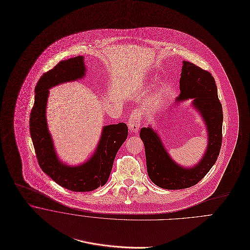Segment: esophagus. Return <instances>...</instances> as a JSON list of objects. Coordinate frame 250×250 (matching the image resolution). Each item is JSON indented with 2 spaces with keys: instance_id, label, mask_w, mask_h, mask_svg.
<instances>
[{
  "instance_id": "esophagus-1",
  "label": "esophagus",
  "mask_w": 250,
  "mask_h": 250,
  "mask_svg": "<svg viewBox=\"0 0 250 250\" xmlns=\"http://www.w3.org/2000/svg\"><path fill=\"white\" fill-rule=\"evenodd\" d=\"M128 128L131 133H134V134L138 133L139 128H140V121L137 118V116L131 115V117L129 118V121H128Z\"/></svg>"
}]
</instances>
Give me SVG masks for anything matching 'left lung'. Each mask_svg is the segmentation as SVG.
<instances>
[{
  "label": "left lung",
  "instance_id": "8db88e82",
  "mask_svg": "<svg viewBox=\"0 0 250 250\" xmlns=\"http://www.w3.org/2000/svg\"><path fill=\"white\" fill-rule=\"evenodd\" d=\"M180 91L176 102L193 100L192 105L199 112L208 132V146L199 162L188 168L179 165L170 157L161 138L151 126L143 127L140 131L150 181L161 188L172 190L188 188L199 183L215 163L222 142V106L211 74L184 61Z\"/></svg>",
  "mask_w": 250,
  "mask_h": 250
}]
</instances>
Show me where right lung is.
Segmentation results:
<instances>
[{
	"instance_id": "obj_1",
	"label": "right lung",
	"mask_w": 250,
	"mask_h": 250,
	"mask_svg": "<svg viewBox=\"0 0 250 250\" xmlns=\"http://www.w3.org/2000/svg\"><path fill=\"white\" fill-rule=\"evenodd\" d=\"M85 73L83 56L62 61L45 72L37 84L35 104L30 117L31 137L42 170L59 186L74 192L92 191L107 183L115 156L125 141L128 131L124 123L105 125L94 154L87 161L70 166L60 160L46 121L49 89L81 79Z\"/></svg>"
}]
</instances>
